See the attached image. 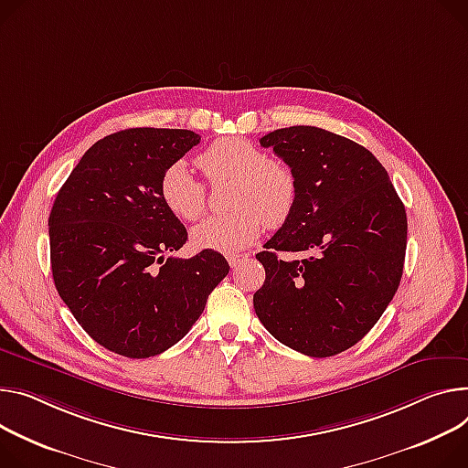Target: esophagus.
I'll return each mask as SVG.
<instances>
[{
  "instance_id": "34e87169",
  "label": "esophagus",
  "mask_w": 468,
  "mask_h": 468,
  "mask_svg": "<svg viewBox=\"0 0 468 468\" xmlns=\"http://www.w3.org/2000/svg\"><path fill=\"white\" fill-rule=\"evenodd\" d=\"M248 253H231V256H228V263H229V267H233V269H237L239 265H242L244 261H248Z\"/></svg>"
}]
</instances>
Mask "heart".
Listing matches in <instances>:
<instances>
[{"mask_svg":"<svg viewBox=\"0 0 468 468\" xmlns=\"http://www.w3.org/2000/svg\"><path fill=\"white\" fill-rule=\"evenodd\" d=\"M196 162L210 183L233 179L228 196V205L233 208L196 226L190 233L194 248L237 253L256 240L265 226L280 228L291 217L299 194L294 174L283 162L267 158L248 140H217ZM158 194L165 208L185 222L203 215L205 185L192 176L183 160L164 169Z\"/></svg>","mask_w":468,"mask_h":468,"instance_id":"b5f03b06","label":"heart"}]
</instances>
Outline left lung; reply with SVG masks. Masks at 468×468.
<instances>
[{
  "mask_svg": "<svg viewBox=\"0 0 468 468\" xmlns=\"http://www.w3.org/2000/svg\"><path fill=\"white\" fill-rule=\"evenodd\" d=\"M260 144L291 167L299 194L256 256L267 278L253 308L283 346L334 356L358 344L394 299L407 248L405 207L387 169L353 140L289 126ZM278 250L303 260L285 262Z\"/></svg>",
  "mask_w": 468,
  "mask_h": 468,
  "instance_id": "left-lung-1",
  "label": "left lung"
}]
</instances>
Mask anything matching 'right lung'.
Returning a JSON list of instances; mask_svg holds the SVG:
<instances>
[{
	"mask_svg": "<svg viewBox=\"0 0 468 468\" xmlns=\"http://www.w3.org/2000/svg\"><path fill=\"white\" fill-rule=\"evenodd\" d=\"M201 140L183 129H126L91 145L56 196V289L95 342L126 358L176 346L229 272L218 251L168 256L188 239L158 194L164 169Z\"/></svg>",
	"mask_w": 468,
	"mask_h": 468,
	"instance_id": "add662e5",
	"label": "right lung"
}]
</instances>
